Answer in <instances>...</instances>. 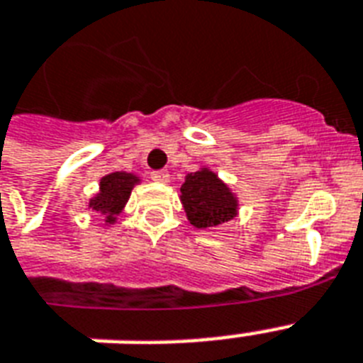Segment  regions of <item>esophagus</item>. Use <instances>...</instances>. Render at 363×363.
I'll use <instances>...</instances> for the list:
<instances>
[{
    "mask_svg": "<svg viewBox=\"0 0 363 363\" xmlns=\"http://www.w3.org/2000/svg\"><path fill=\"white\" fill-rule=\"evenodd\" d=\"M150 179L156 182H169V173H167L165 169L152 171V173H150Z\"/></svg>",
    "mask_w": 363,
    "mask_h": 363,
    "instance_id": "1",
    "label": "esophagus"
}]
</instances>
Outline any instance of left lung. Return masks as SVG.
I'll return each instance as SVG.
<instances>
[{"instance_id":"8db88e82","label":"left lung","mask_w":363,"mask_h":363,"mask_svg":"<svg viewBox=\"0 0 363 363\" xmlns=\"http://www.w3.org/2000/svg\"><path fill=\"white\" fill-rule=\"evenodd\" d=\"M181 201L188 220L196 228H215L232 220L238 213V199L209 169L196 171L186 177L181 186Z\"/></svg>"}]
</instances>
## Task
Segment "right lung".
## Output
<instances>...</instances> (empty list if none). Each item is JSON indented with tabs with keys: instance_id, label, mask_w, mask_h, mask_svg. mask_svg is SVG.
<instances>
[{
	"instance_id": "obj_1",
	"label": "right lung",
	"mask_w": 363,
	"mask_h": 363,
	"mask_svg": "<svg viewBox=\"0 0 363 363\" xmlns=\"http://www.w3.org/2000/svg\"><path fill=\"white\" fill-rule=\"evenodd\" d=\"M135 182H139L135 175L122 173V171L104 177L99 184V194L90 201V207L107 215V222H115V216L124 209Z\"/></svg>"
}]
</instances>
